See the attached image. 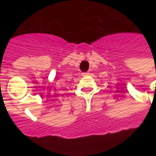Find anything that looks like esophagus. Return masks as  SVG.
<instances>
[{
    "instance_id": "obj_1",
    "label": "esophagus",
    "mask_w": 156,
    "mask_h": 156,
    "mask_svg": "<svg viewBox=\"0 0 156 156\" xmlns=\"http://www.w3.org/2000/svg\"><path fill=\"white\" fill-rule=\"evenodd\" d=\"M82 75H83V76H88V75H89V73H88V72H87V73H83Z\"/></svg>"
}]
</instances>
